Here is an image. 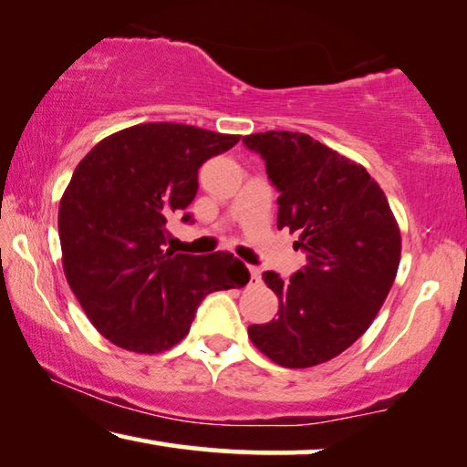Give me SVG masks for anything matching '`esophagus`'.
<instances>
[{
    "mask_svg": "<svg viewBox=\"0 0 467 467\" xmlns=\"http://www.w3.org/2000/svg\"><path fill=\"white\" fill-rule=\"evenodd\" d=\"M248 271H250V279H253L254 284L261 282V269H258V267H248Z\"/></svg>",
    "mask_w": 467,
    "mask_h": 467,
    "instance_id": "1",
    "label": "esophagus"
}]
</instances>
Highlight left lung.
Instances as JSON below:
<instances>
[{
    "mask_svg": "<svg viewBox=\"0 0 467 467\" xmlns=\"http://www.w3.org/2000/svg\"><path fill=\"white\" fill-rule=\"evenodd\" d=\"M242 141L261 154L279 192L277 227L296 232L294 248L306 256L290 279L265 271L279 311L248 336L277 365L313 368L361 338L384 305L400 261L399 225L368 171L311 135L267 131Z\"/></svg>",
    "mask_w": 467,
    "mask_h": 467,
    "instance_id": "1",
    "label": "left lung"
}]
</instances>
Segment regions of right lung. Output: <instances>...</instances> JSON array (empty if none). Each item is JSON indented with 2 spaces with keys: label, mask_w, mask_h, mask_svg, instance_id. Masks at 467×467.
I'll return each instance as SVG.
<instances>
[{
  "label": "right lung",
  "mask_w": 467,
  "mask_h": 467,
  "mask_svg": "<svg viewBox=\"0 0 467 467\" xmlns=\"http://www.w3.org/2000/svg\"><path fill=\"white\" fill-rule=\"evenodd\" d=\"M238 141L192 125L146 123L112 133L77 164L58 211L62 267L112 344L162 353L185 338L204 296L248 284L234 254L164 250L171 217L193 223L198 169Z\"/></svg>",
  "instance_id": "1"
}]
</instances>
